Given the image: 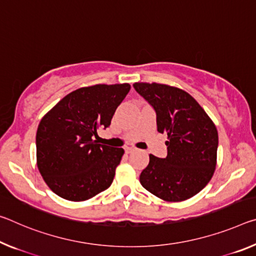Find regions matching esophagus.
Returning <instances> with one entry per match:
<instances>
[{
	"label": "esophagus",
	"mask_w": 256,
	"mask_h": 256,
	"mask_svg": "<svg viewBox=\"0 0 256 256\" xmlns=\"http://www.w3.org/2000/svg\"><path fill=\"white\" fill-rule=\"evenodd\" d=\"M134 150H136V148H133V147H126V148H125V152L130 154V152H134Z\"/></svg>",
	"instance_id": "esophagus-1"
}]
</instances>
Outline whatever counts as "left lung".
Instances as JSON below:
<instances>
[{"instance_id": "obj_1", "label": "left lung", "mask_w": 256, "mask_h": 256, "mask_svg": "<svg viewBox=\"0 0 256 256\" xmlns=\"http://www.w3.org/2000/svg\"><path fill=\"white\" fill-rule=\"evenodd\" d=\"M136 92L155 109L157 131L168 134V156L150 154L140 184L165 202H184L202 190L216 168V124L188 92L160 83L136 82Z\"/></svg>"}]
</instances>
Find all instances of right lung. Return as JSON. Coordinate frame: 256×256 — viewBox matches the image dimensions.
I'll return each mask as SVG.
<instances>
[{
    "label": "right lung",
    "instance_id": "right-lung-1",
    "mask_svg": "<svg viewBox=\"0 0 256 256\" xmlns=\"http://www.w3.org/2000/svg\"><path fill=\"white\" fill-rule=\"evenodd\" d=\"M128 83L96 84L68 93L40 120L36 133V164L48 188L59 197L84 202L108 189L123 148L93 140L108 128Z\"/></svg>",
    "mask_w": 256,
    "mask_h": 256
}]
</instances>
